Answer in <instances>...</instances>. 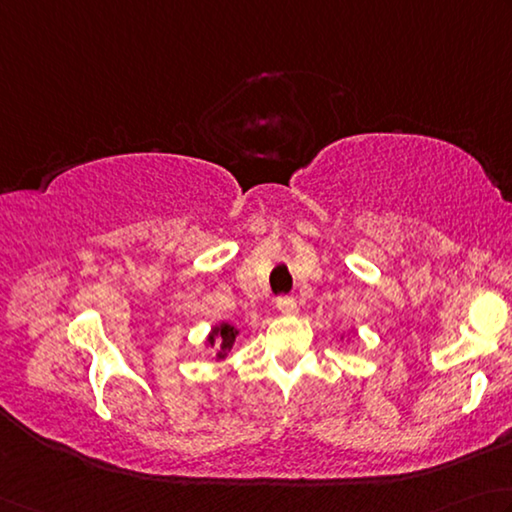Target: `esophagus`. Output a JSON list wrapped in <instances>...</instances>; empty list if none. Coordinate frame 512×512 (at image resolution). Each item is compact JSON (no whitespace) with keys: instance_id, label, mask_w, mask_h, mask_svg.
I'll use <instances>...</instances> for the list:
<instances>
[{"instance_id":"obj_1","label":"esophagus","mask_w":512,"mask_h":512,"mask_svg":"<svg viewBox=\"0 0 512 512\" xmlns=\"http://www.w3.org/2000/svg\"><path fill=\"white\" fill-rule=\"evenodd\" d=\"M276 308H279V312H283V315H297V301H294L292 297H281L279 301H276Z\"/></svg>"}]
</instances>
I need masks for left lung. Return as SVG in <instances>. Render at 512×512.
<instances>
[{
  "instance_id": "obj_1",
  "label": "left lung",
  "mask_w": 512,
  "mask_h": 512,
  "mask_svg": "<svg viewBox=\"0 0 512 512\" xmlns=\"http://www.w3.org/2000/svg\"><path fill=\"white\" fill-rule=\"evenodd\" d=\"M339 339H342V342H344V339H346V342H351V335H346V333H342V337H339Z\"/></svg>"
}]
</instances>
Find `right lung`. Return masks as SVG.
<instances>
[{
    "mask_svg": "<svg viewBox=\"0 0 512 512\" xmlns=\"http://www.w3.org/2000/svg\"><path fill=\"white\" fill-rule=\"evenodd\" d=\"M240 335V330L229 324V321H220V324L211 326L209 335H206V346L213 348V360L215 362H224L227 357L231 355V348H233V342H236V337Z\"/></svg>",
    "mask_w": 512,
    "mask_h": 512,
    "instance_id": "obj_1",
    "label": "right lung"
}]
</instances>
